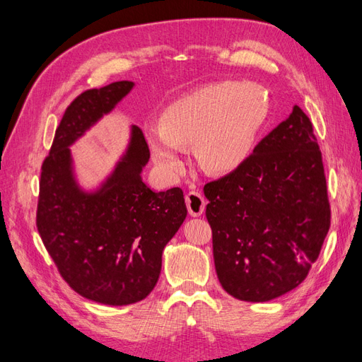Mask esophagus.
<instances>
[{"label":"esophagus","instance_id":"obj_1","mask_svg":"<svg viewBox=\"0 0 362 362\" xmlns=\"http://www.w3.org/2000/svg\"><path fill=\"white\" fill-rule=\"evenodd\" d=\"M185 202H186V207H188V212L191 216H200L204 212L206 200L198 191H191L186 194Z\"/></svg>","mask_w":362,"mask_h":362}]
</instances>
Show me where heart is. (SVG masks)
<instances>
[{"instance_id": "b5f03b06", "label": "heart", "mask_w": 362, "mask_h": 362, "mask_svg": "<svg viewBox=\"0 0 362 362\" xmlns=\"http://www.w3.org/2000/svg\"><path fill=\"white\" fill-rule=\"evenodd\" d=\"M267 114L263 90L254 84L221 83L197 88L162 112L159 126H148L146 141L159 170L176 177L185 147L209 173H226L247 158Z\"/></svg>"}]
</instances>
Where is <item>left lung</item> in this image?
I'll return each mask as SVG.
<instances>
[{
	"label": "left lung",
	"instance_id": "8db88e82",
	"mask_svg": "<svg viewBox=\"0 0 362 362\" xmlns=\"http://www.w3.org/2000/svg\"><path fill=\"white\" fill-rule=\"evenodd\" d=\"M221 286L266 302L298 287L331 224L322 153L298 105L227 176L204 186Z\"/></svg>",
	"mask_w": 362,
	"mask_h": 362
}]
</instances>
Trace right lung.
<instances>
[{
  "label": "right lung",
  "mask_w": 362,
  "mask_h": 362,
  "mask_svg": "<svg viewBox=\"0 0 362 362\" xmlns=\"http://www.w3.org/2000/svg\"><path fill=\"white\" fill-rule=\"evenodd\" d=\"M117 81L79 95L57 127L40 176L37 230L76 293L103 305H129L155 288L165 245L186 218L183 191L156 192L141 173L150 151L141 129L93 189L78 182L71 147L134 88Z\"/></svg>",
  "instance_id": "obj_1"
}]
</instances>
